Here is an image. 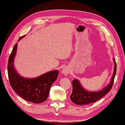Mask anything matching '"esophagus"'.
<instances>
[{"label": "esophagus", "instance_id": "esophagus-1", "mask_svg": "<svg viewBox=\"0 0 125 125\" xmlns=\"http://www.w3.org/2000/svg\"><path fill=\"white\" fill-rule=\"evenodd\" d=\"M62 73L66 76V75L68 74V73H70V70L68 68H64V69H63Z\"/></svg>", "mask_w": 125, "mask_h": 125}]
</instances>
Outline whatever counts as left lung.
Listing matches in <instances>:
<instances>
[{
    "instance_id": "obj_1",
    "label": "left lung",
    "mask_w": 125,
    "mask_h": 125,
    "mask_svg": "<svg viewBox=\"0 0 125 125\" xmlns=\"http://www.w3.org/2000/svg\"><path fill=\"white\" fill-rule=\"evenodd\" d=\"M114 60L115 62V69L111 81L110 83L102 90L100 91L99 92H88L83 88L80 82L77 80H74L72 81L73 88L72 94L70 95V98L72 102L78 105L90 104L100 100L111 90L116 73L117 68L115 59L114 58Z\"/></svg>"
}]
</instances>
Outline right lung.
<instances>
[{
    "instance_id": "right-lung-1",
    "label": "right lung",
    "mask_w": 125,
    "mask_h": 125,
    "mask_svg": "<svg viewBox=\"0 0 125 125\" xmlns=\"http://www.w3.org/2000/svg\"><path fill=\"white\" fill-rule=\"evenodd\" d=\"M24 35L19 38L21 39ZM17 43L10 55L8 63V74L13 90L24 100L40 104L48 98L51 86L58 77V71H50L35 78H25L18 74L14 68L13 61L17 52Z\"/></svg>"
}]
</instances>
